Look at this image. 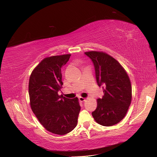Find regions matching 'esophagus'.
Instances as JSON below:
<instances>
[{"label": "esophagus", "mask_w": 157, "mask_h": 157, "mask_svg": "<svg viewBox=\"0 0 157 157\" xmlns=\"http://www.w3.org/2000/svg\"><path fill=\"white\" fill-rule=\"evenodd\" d=\"M79 100L80 102H84L85 101H86V98L80 97H79Z\"/></svg>", "instance_id": "1"}]
</instances>
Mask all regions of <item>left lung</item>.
Instances as JSON below:
<instances>
[{"label":"left lung","mask_w":157,"mask_h":157,"mask_svg":"<svg viewBox=\"0 0 157 157\" xmlns=\"http://www.w3.org/2000/svg\"><path fill=\"white\" fill-rule=\"evenodd\" d=\"M92 60L98 86L104 95L97 99V106L92 116L102 126L118 124L126 116L132 101V86L128 75L113 57L103 52H85Z\"/></svg>","instance_id":"left-lung-1"}]
</instances>
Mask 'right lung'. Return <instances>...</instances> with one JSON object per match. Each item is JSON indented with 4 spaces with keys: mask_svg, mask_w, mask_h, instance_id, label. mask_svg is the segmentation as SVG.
<instances>
[{
    "mask_svg": "<svg viewBox=\"0 0 157 157\" xmlns=\"http://www.w3.org/2000/svg\"><path fill=\"white\" fill-rule=\"evenodd\" d=\"M71 55L44 59L35 67L29 82L31 108L47 131L58 135L72 131L77 126L81 107L78 98L59 96L62 87L61 68Z\"/></svg>",
    "mask_w": 157,
    "mask_h": 157,
    "instance_id": "1",
    "label": "right lung"
}]
</instances>
